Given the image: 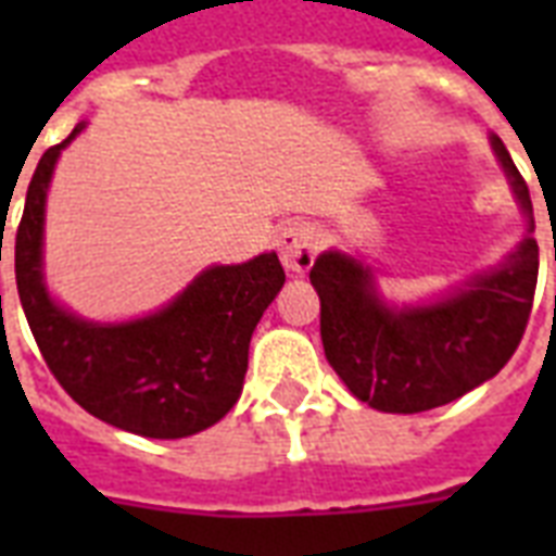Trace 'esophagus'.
I'll list each match as a JSON object with an SVG mask.
<instances>
[{
  "label": "esophagus",
  "mask_w": 556,
  "mask_h": 556,
  "mask_svg": "<svg viewBox=\"0 0 556 556\" xmlns=\"http://www.w3.org/2000/svg\"><path fill=\"white\" fill-rule=\"evenodd\" d=\"M279 260L286 265V270L291 274H305V270L314 265V256H317V248H320V239H317V230L303 222H291V225L279 233Z\"/></svg>",
  "instance_id": "34e87169"
}]
</instances>
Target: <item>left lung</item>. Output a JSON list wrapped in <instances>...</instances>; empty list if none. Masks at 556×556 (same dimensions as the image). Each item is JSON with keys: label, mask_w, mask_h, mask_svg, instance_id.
<instances>
[{"label": "left lung", "mask_w": 556, "mask_h": 556, "mask_svg": "<svg viewBox=\"0 0 556 556\" xmlns=\"http://www.w3.org/2000/svg\"><path fill=\"white\" fill-rule=\"evenodd\" d=\"M491 143L528 216V236L500 268L476 274L441 300L404 308L383 303L369 265L346 253H320L308 274L320 294L326 361L371 409L406 415L450 404L491 380L526 334L540 270L534 210L505 143L496 135Z\"/></svg>", "instance_id": "left-lung-1"}]
</instances>
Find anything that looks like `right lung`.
I'll return each instance as SVG.
<instances>
[{"mask_svg":"<svg viewBox=\"0 0 556 556\" xmlns=\"http://www.w3.org/2000/svg\"><path fill=\"white\" fill-rule=\"evenodd\" d=\"M83 126L46 150L28 185L13 244L22 312L51 375L86 413L147 439H185L213 427L239 401L251 334L286 270L277 253L213 265L167 308L141 320L89 323L65 312L42 282V222L56 159Z\"/></svg>","mask_w":556,"mask_h":556,"instance_id":"add662e5","label":"right lung"}]
</instances>
